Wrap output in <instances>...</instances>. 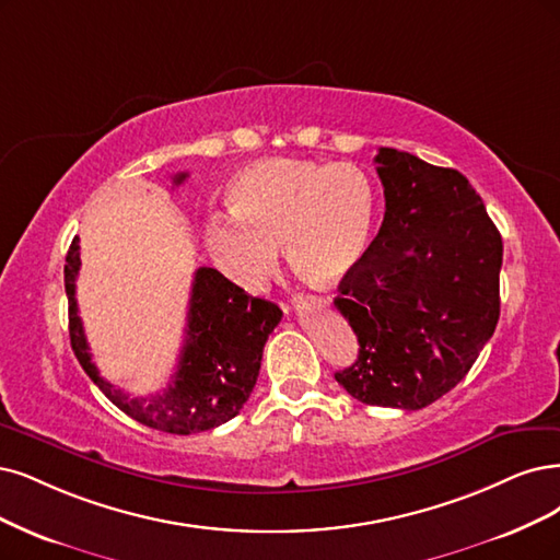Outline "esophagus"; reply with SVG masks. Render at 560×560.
<instances>
[{
    "instance_id": "34e87169",
    "label": "esophagus",
    "mask_w": 560,
    "mask_h": 560,
    "mask_svg": "<svg viewBox=\"0 0 560 560\" xmlns=\"http://www.w3.org/2000/svg\"><path fill=\"white\" fill-rule=\"evenodd\" d=\"M295 302H306V304H318V306L327 304V300H325V298H314V295H306V298L298 295V298H295Z\"/></svg>"
}]
</instances>
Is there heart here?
<instances>
[{
	"instance_id": "heart-1",
	"label": "heart",
	"mask_w": 560,
	"mask_h": 560,
	"mask_svg": "<svg viewBox=\"0 0 560 560\" xmlns=\"http://www.w3.org/2000/svg\"><path fill=\"white\" fill-rule=\"evenodd\" d=\"M228 202L233 217L210 221L205 240L246 291L272 277L281 244L304 279L337 283L362 260L376 214L374 186L348 163L258 161L233 177Z\"/></svg>"
}]
</instances>
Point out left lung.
Listing matches in <instances>:
<instances>
[{
    "mask_svg": "<svg viewBox=\"0 0 560 560\" xmlns=\"http://www.w3.org/2000/svg\"><path fill=\"white\" fill-rule=\"evenodd\" d=\"M383 225L339 283L358 360L337 383L369 406L420 410L457 385L501 316L503 240L452 168L381 148Z\"/></svg>",
    "mask_w": 560,
    "mask_h": 560,
    "instance_id": "8db88e82",
    "label": "left lung"
}]
</instances>
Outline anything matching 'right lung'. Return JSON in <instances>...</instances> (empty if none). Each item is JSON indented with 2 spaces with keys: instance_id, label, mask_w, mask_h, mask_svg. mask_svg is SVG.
<instances>
[{
  "instance_id": "add662e5",
  "label": "right lung",
  "mask_w": 560,
  "mask_h": 560,
  "mask_svg": "<svg viewBox=\"0 0 560 560\" xmlns=\"http://www.w3.org/2000/svg\"><path fill=\"white\" fill-rule=\"evenodd\" d=\"M184 179L186 173H177L173 184ZM78 269L80 246L75 237L65 265L71 348L85 374L119 410L144 427L177 436L214 429L237 416L258 381L265 341L283 316L275 302L246 295L244 288L228 281L214 267H198L177 371L159 395L129 397L103 381L92 362L75 300Z\"/></svg>"
}]
</instances>
